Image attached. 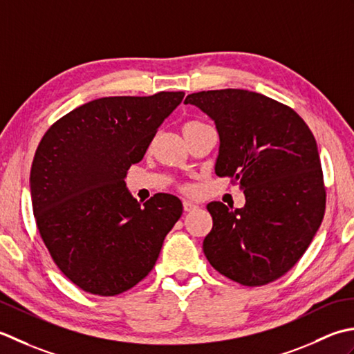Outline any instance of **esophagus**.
I'll use <instances>...</instances> for the list:
<instances>
[{"instance_id":"esophagus-1","label":"esophagus","mask_w":354,"mask_h":354,"mask_svg":"<svg viewBox=\"0 0 354 354\" xmlns=\"http://www.w3.org/2000/svg\"><path fill=\"white\" fill-rule=\"evenodd\" d=\"M198 206L196 205V203H192V201H189V200H185L183 201V209L186 212H192V211H196Z\"/></svg>"}]
</instances>
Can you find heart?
I'll list each match as a JSON object with an SVG mask.
<instances>
[{
    "label": "heart",
    "mask_w": 354,
    "mask_h": 354,
    "mask_svg": "<svg viewBox=\"0 0 354 354\" xmlns=\"http://www.w3.org/2000/svg\"><path fill=\"white\" fill-rule=\"evenodd\" d=\"M203 125L205 124H201V122H197V120L185 122V124H183V133H189V131H192V129L200 128V127H203Z\"/></svg>",
    "instance_id": "1"
}]
</instances>
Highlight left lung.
Masks as SVG:
<instances>
[{
    "instance_id": "8db88e82",
    "label": "left lung",
    "mask_w": 354,
    "mask_h": 354,
    "mask_svg": "<svg viewBox=\"0 0 354 354\" xmlns=\"http://www.w3.org/2000/svg\"><path fill=\"white\" fill-rule=\"evenodd\" d=\"M185 104L214 120L215 174L243 189L240 209L212 201L203 252L215 270L243 286L283 277L304 255L326 211L318 145L290 106L249 90L192 93Z\"/></svg>"
}]
</instances>
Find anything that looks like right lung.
<instances>
[{"mask_svg":"<svg viewBox=\"0 0 354 354\" xmlns=\"http://www.w3.org/2000/svg\"><path fill=\"white\" fill-rule=\"evenodd\" d=\"M183 91L113 96L77 106L47 129L30 171L36 226L55 264L82 290L114 297L153 270L183 212L171 194L140 206L125 177Z\"/></svg>","mask_w":354,"mask_h":354,"instance_id":"obj_1","label":"right lung"}]
</instances>
